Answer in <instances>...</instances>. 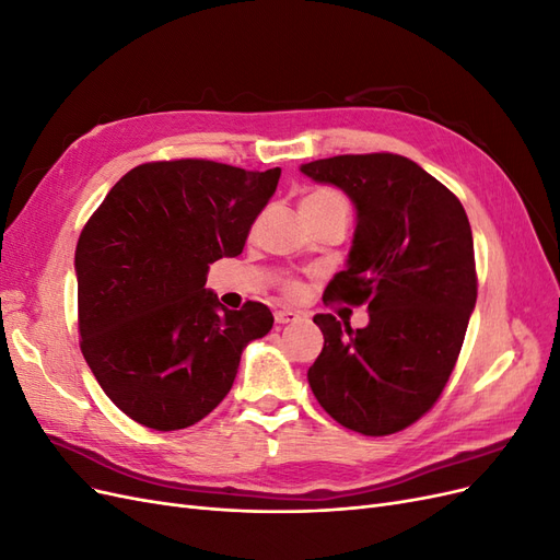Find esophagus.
<instances>
[{
	"instance_id": "obj_1",
	"label": "esophagus",
	"mask_w": 560,
	"mask_h": 560,
	"mask_svg": "<svg viewBox=\"0 0 560 560\" xmlns=\"http://www.w3.org/2000/svg\"><path fill=\"white\" fill-rule=\"evenodd\" d=\"M299 313L290 311V308H280L276 311V325H290V322H296Z\"/></svg>"
}]
</instances>
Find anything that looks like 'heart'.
I'll list each match as a JSON object with an SVG mask.
<instances>
[{
    "label": "heart",
    "instance_id": "heart-1",
    "mask_svg": "<svg viewBox=\"0 0 560 560\" xmlns=\"http://www.w3.org/2000/svg\"><path fill=\"white\" fill-rule=\"evenodd\" d=\"M301 208H322V210L327 208V210H343V212H348V202H346V198L341 194H336L331 189H315L306 198H303ZM282 290L287 294L294 296V294L301 292V284L296 280H287L282 284Z\"/></svg>",
    "mask_w": 560,
    "mask_h": 560
}]
</instances>
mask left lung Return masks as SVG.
I'll return each mask as SVG.
<instances>
[{"label":"left lung","mask_w":560,"mask_h":560,"mask_svg":"<svg viewBox=\"0 0 560 560\" xmlns=\"http://www.w3.org/2000/svg\"><path fill=\"white\" fill-rule=\"evenodd\" d=\"M358 210L348 268L327 301L369 308L364 329L313 317L325 348L308 369L319 406L366 436L425 416L446 387L477 303L474 241L463 202L399 154H346L301 165ZM325 301V303H327Z\"/></svg>","instance_id":"8db88e82"}]
</instances>
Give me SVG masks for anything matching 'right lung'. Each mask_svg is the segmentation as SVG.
<instances>
[{
    "instance_id": "1",
    "label": "right lung",
    "mask_w": 560,
    "mask_h": 560,
    "mask_svg": "<svg viewBox=\"0 0 560 560\" xmlns=\"http://www.w3.org/2000/svg\"><path fill=\"white\" fill-rule=\"evenodd\" d=\"M278 179L280 167L142 163L83 226L74 254L81 352L140 425H196L229 395L245 346L273 327L264 303L226 311L206 280L210 264L243 252Z\"/></svg>"
}]
</instances>
